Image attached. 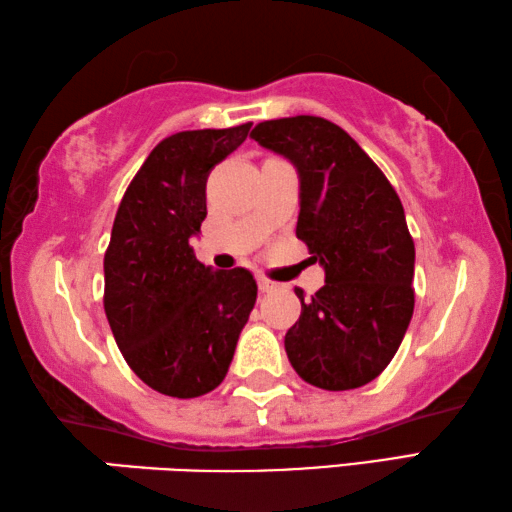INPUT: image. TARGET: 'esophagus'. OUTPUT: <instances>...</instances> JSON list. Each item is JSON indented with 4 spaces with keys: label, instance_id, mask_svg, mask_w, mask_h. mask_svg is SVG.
Listing matches in <instances>:
<instances>
[{
    "label": "esophagus",
    "instance_id": "obj_1",
    "mask_svg": "<svg viewBox=\"0 0 512 512\" xmlns=\"http://www.w3.org/2000/svg\"><path fill=\"white\" fill-rule=\"evenodd\" d=\"M258 290H261V292H272V290H276V283L263 279V276H258Z\"/></svg>",
    "mask_w": 512,
    "mask_h": 512
}]
</instances>
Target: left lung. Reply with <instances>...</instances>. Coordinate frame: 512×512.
I'll return each instance as SVG.
<instances>
[{"label":"left lung","instance_id":"1","mask_svg":"<svg viewBox=\"0 0 512 512\" xmlns=\"http://www.w3.org/2000/svg\"><path fill=\"white\" fill-rule=\"evenodd\" d=\"M299 173L297 238L326 285L285 335L303 380L326 391L369 384L387 369L414 315L416 249L389 179L357 141L321 116L258 123L249 134Z\"/></svg>","mask_w":512,"mask_h":512}]
</instances>
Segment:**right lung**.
Here are the masks:
<instances>
[{
	"mask_svg": "<svg viewBox=\"0 0 512 512\" xmlns=\"http://www.w3.org/2000/svg\"><path fill=\"white\" fill-rule=\"evenodd\" d=\"M249 128L170 134L152 148L116 211L103 261L105 315L130 369L170 398L218 387L256 303L249 270L215 272L191 247L206 218V179Z\"/></svg>",
	"mask_w": 512,
	"mask_h": 512,
	"instance_id": "add662e5",
	"label": "right lung"
}]
</instances>
